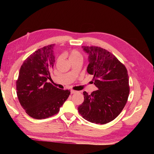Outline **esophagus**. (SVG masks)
Wrapping results in <instances>:
<instances>
[{"mask_svg": "<svg viewBox=\"0 0 154 154\" xmlns=\"http://www.w3.org/2000/svg\"><path fill=\"white\" fill-rule=\"evenodd\" d=\"M77 91H74V90H71V94H75V93H76Z\"/></svg>", "mask_w": 154, "mask_h": 154, "instance_id": "1", "label": "esophagus"}]
</instances>
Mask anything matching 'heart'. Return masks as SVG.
Listing matches in <instances>:
<instances>
[{"mask_svg":"<svg viewBox=\"0 0 154 154\" xmlns=\"http://www.w3.org/2000/svg\"><path fill=\"white\" fill-rule=\"evenodd\" d=\"M69 59L70 61L73 59H76V58H82V54L77 50H72L71 52L68 54Z\"/></svg>","mask_w":154,"mask_h":154,"instance_id":"heart-1","label":"heart"}]
</instances>
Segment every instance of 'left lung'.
<instances>
[{
  "label": "left lung",
  "mask_w": 154,
  "mask_h": 154,
  "mask_svg": "<svg viewBox=\"0 0 154 154\" xmlns=\"http://www.w3.org/2000/svg\"><path fill=\"white\" fill-rule=\"evenodd\" d=\"M88 55L87 72L94 75L97 90L88 94L83 92L84 101L78 107L87 121L106 124L121 113L128 97L130 88L127 70L114 54L96 46H82Z\"/></svg>",
  "instance_id": "obj_1"
}]
</instances>
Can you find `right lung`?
I'll list each match as a JSON object with an SVG mask.
<instances>
[{
  "label": "right lung",
  "instance_id": "1",
  "mask_svg": "<svg viewBox=\"0 0 154 154\" xmlns=\"http://www.w3.org/2000/svg\"><path fill=\"white\" fill-rule=\"evenodd\" d=\"M54 47L51 44L31 54L22 63L16 82L21 106L36 119L57 114L71 93L47 82L55 62Z\"/></svg>",
  "mask_w": 154,
  "mask_h": 154
}]
</instances>
